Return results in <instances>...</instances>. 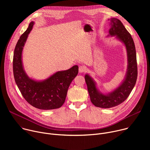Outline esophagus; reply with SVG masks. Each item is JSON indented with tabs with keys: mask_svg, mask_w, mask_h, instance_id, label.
<instances>
[{
	"mask_svg": "<svg viewBox=\"0 0 150 150\" xmlns=\"http://www.w3.org/2000/svg\"><path fill=\"white\" fill-rule=\"evenodd\" d=\"M86 70H87V68L84 65L80 66L79 68V73H83V72L86 71Z\"/></svg>",
	"mask_w": 150,
	"mask_h": 150,
	"instance_id": "esophagus-1",
	"label": "esophagus"
}]
</instances>
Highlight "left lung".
Returning a JSON list of instances; mask_svg holds the SVG:
<instances>
[{"instance_id":"left-lung-1","label":"left lung","mask_w":150,"mask_h":150,"mask_svg":"<svg viewBox=\"0 0 150 150\" xmlns=\"http://www.w3.org/2000/svg\"><path fill=\"white\" fill-rule=\"evenodd\" d=\"M108 19L110 28L107 37H115L125 46L127 65L125 78L120 84L112 91L105 94L97 88L94 79L88 74H85V79L92 103L98 108L104 109L113 108L126 100L135 87L138 75L136 50L131 35L119 19L114 18Z\"/></svg>"}]
</instances>
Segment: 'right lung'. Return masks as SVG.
<instances>
[{
    "instance_id": "right-lung-1",
    "label": "right lung",
    "mask_w": 150,
    "mask_h": 150,
    "mask_svg": "<svg viewBox=\"0 0 150 150\" xmlns=\"http://www.w3.org/2000/svg\"><path fill=\"white\" fill-rule=\"evenodd\" d=\"M35 23L32 21L21 35L15 46L13 71L15 82L25 100L41 110L58 109L65 103L69 85L78 74V65L66 71H57L43 80H36L28 76L23 62V52L28 34Z\"/></svg>"
}]
</instances>
